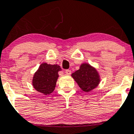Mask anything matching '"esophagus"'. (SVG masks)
Masks as SVG:
<instances>
[{"label": "esophagus", "instance_id": "34e87169", "mask_svg": "<svg viewBox=\"0 0 134 134\" xmlns=\"http://www.w3.org/2000/svg\"><path fill=\"white\" fill-rule=\"evenodd\" d=\"M65 74H67V75H70V74H71V71L69 70V69H66Z\"/></svg>", "mask_w": 134, "mask_h": 134}]
</instances>
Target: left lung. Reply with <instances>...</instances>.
Wrapping results in <instances>:
<instances>
[{
	"instance_id": "8db88e82",
	"label": "left lung",
	"mask_w": 134,
	"mask_h": 134,
	"mask_svg": "<svg viewBox=\"0 0 134 134\" xmlns=\"http://www.w3.org/2000/svg\"><path fill=\"white\" fill-rule=\"evenodd\" d=\"M83 91L89 92L94 89L100 83V76L96 69L88 63L81 64L80 69L71 75Z\"/></svg>"
}]
</instances>
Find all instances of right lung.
Segmentation results:
<instances>
[{
    "label": "right lung",
    "mask_w": 134,
    "mask_h": 134,
    "mask_svg": "<svg viewBox=\"0 0 134 134\" xmlns=\"http://www.w3.org/2000/svg\"><path fill=\"white\" fill-rule=\"evenodd\" d=\"M60 69L61 68L58 65H51L46 63L41 64L34 75L32 80L34 88L44 94H50L55 88L59 77L58 72Z\"/></svg>",
    "instance_id": "right-lung-1"
}]
</instances>
